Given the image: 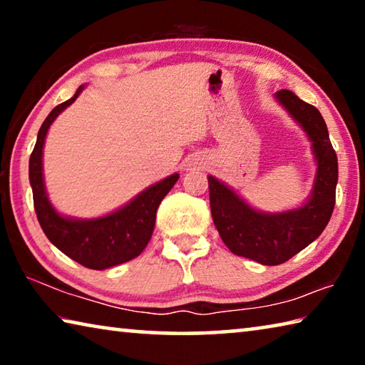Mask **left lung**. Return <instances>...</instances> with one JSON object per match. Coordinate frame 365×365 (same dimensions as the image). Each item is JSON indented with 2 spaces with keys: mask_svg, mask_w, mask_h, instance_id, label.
Returning <instances> with one entry per match:
<instances>
[{
  "mask_svg": "<svg viewBox=\"0 0 365 365\" xmlns=\"http://www.w3.org/2000/svg\"><path fill=\"white\" fill-rule=\"evenodd\" d=\"M287 113L299 123L311 141L317 169L311 195L302 206L283 212L251 207L237 191L209 175V201L215 228L233 255L262 265H279L319 238L335 207L338 159L322 114L293 91L275 93Z\"/></svg>",
  "mask_w": 365,
  "mask_h": 365,
  "instance_id": "8db88e82",
  "label": "left lung"
}]
</instances>
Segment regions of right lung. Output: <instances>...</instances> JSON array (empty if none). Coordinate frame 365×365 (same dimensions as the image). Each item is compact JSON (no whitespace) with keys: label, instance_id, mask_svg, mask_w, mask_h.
<instances>
[{"label":"right lung","instance_id":"right-lung-1","mask_svg":"<svg viewBox=\"0 0 365 365\" xmlns=\"http://www.w3.org/2000/svg\"><path fill=\"white\" fill-rule=\"evenodd\" d=\"M83 88L85 85H80L76 95L54 108L41 123L35 148L30 154L29 178L34 191L36 217L49 242L66 256L85 267L104 270L132 261L146 248L154 230L160 201L172 190L180 175L172 174L164 180L151 185L127 205L101 217L76 219L59 214L48 200L45 188L43 146H45L48 128L51 127L54 119L77 100Z\"/></svg>","mask_w":365,"mask_h":365}]
</instances>
